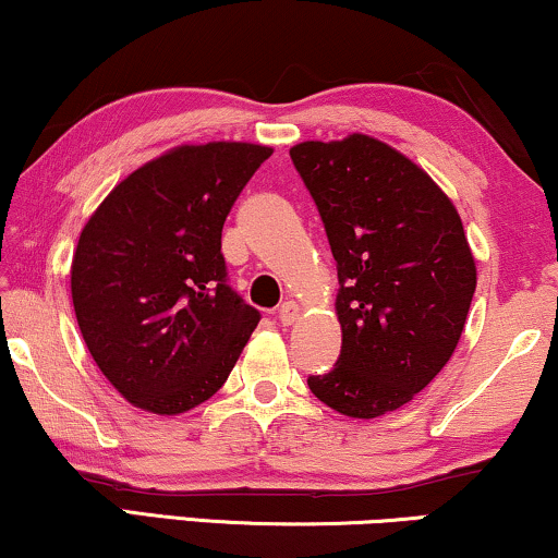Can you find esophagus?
Masks as SVG:
<instances>
[{
  "label": "esophagus",
  "mask_w": 558,
  "mask_h": 558,
  "mask_svg": "<svg viewBox=\"0 0 558 558\" xmlns=\"http://www.w3.org/2000/svg\"><path fill=\"white\" fill-rule=\"evenodd\" d=\"M300 315H302V310H300V304H296V302H284V304H281V307H279V312H277L279 323L284 325V327L294 325L296 319H300Z\"/></svg>",
  "instance_id": "1"
}]
</instances>
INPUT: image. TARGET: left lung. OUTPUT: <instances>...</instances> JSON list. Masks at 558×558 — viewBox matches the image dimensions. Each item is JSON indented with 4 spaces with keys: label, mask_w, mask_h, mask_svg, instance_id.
<instances>
[{
    "label": "left lung",
    "mask_w": 558,
    "mask_h": 558,
    "mask_svg": "<svg viewBox=\"0 0 558 558\" xmlns=\"http://www.w3.org/2000/svg\"><path fill=\"white\" fill-rule=\"evenodd\" d=\"M338 264L340 357L307 386L353 418L401 409L452 357L477 287L475 256L445 190L368 134L289 149Z\"/></svg>",
    "instance_id": "obj_1"
}]
</instances>
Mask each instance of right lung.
Listing matches in <instances>:
<instances>
[{
    "instance_id": "obj_1",
    "label": "right lung",
    "mask_w": 558,
    "mask_h": 558,
    "mask_svg": "<svg viewBox=\"0 0 558 558\" xmlns=\"http://www.w3.org/2000/svg\"><path fill=\"white\" fill-rule=\"evenodd\" d=\"M271 147L180 144L119 182L71 264L88 353L132 407L178 416L233 371L258 312L226 284L220 233Z\"/></svg>"
}]
</instances>
